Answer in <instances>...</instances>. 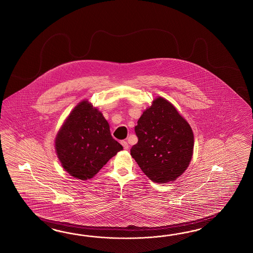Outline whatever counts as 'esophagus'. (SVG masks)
I'll return each mask as SVG.
<instances>
[{"instance_id": "1", "label": "esophagus", "mask_w": 253, "mask_h": 253, "mask_svg": "<svg viewBox=\"0 0 253 253\" xmlns=\"http://www.w3.org/2000/svg\"><path fill=\"white\" fill-rule=\"evenodd\" d=\"M122 144L124 146V150H128L129 149V144H128V142H126V141H123Z\"/></svg>"}]
</instances>
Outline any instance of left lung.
I'll list each match as a JSON object with an SVG mask.
<instances>
[{
  "instance_id": "obj_1",
  "label": "left lung",
  "mask_w": 253,
  "mask_h": 253,
  "mask_svg": "<svg viewBox=\"0 0 253 253\" xmlns=\"http://www.w3.org/2000/svg\"><path fill=\"white\" fill-rule=\"evenodd\" d=\"M137 124L138 142L130 149V155L153 182H173L191 162L194 134L190 125L162 97L153 100Z\"/></svg>"
}]
</instances>
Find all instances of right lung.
Listing matches in <instances>:
<instances>
[{
	"label": "right lung",
	"instance_id": "add662e5",
	"mask_svg": "<svg viewBox=\"0 0 253 253\" xmlns=\"http://www.w3.org/2000/svg\"><path fill=\"white\" fill-rule=\"evenodd\" d=\"M61 166L75 178H92L124 147L111 134L102 113L87 99L69 113L55 141Z\"/></svg>",
	"mask_w": 253,
	"mask_h": 253
}]
</instances>
